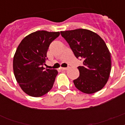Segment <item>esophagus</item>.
I'll return each mask as SVG.
<instances>
[{"instance_id": "obj_1", "label": "esophagus", "mask_w": 125, "mask_h": 125, "mask_svg": "<svg viewBox=\"0 0 125 125\" xmlns=\"http://www.w3.org/2000/svg\"><path fill=\"white\" fill-rule=\"evenodd\" d=\"M61 69L62 71H65V70H67L68 69V68L67 67H61Z\"/></svg>"}]
</instances>
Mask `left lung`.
I'll use <instances>...</instances> for the list:
<instances>
[{"instance_id":"left-lung-1","label":"left lung","mask_w":125,"mask_h":125,"mask_svg":"<svg viewBox=\"0 0 125 125\" xmlns=\"http://www.w3.org/2000/svg\"><path fill=\"white\" fill-rule=\"evenodd\" d=\"M74 56L83 60L78 67L80 76L73 80L75 87L84 93L91 94L104 87L110 77L112 60L104 41L97 34L83 28L61 31Z\"/></svg>"}]
</instances>
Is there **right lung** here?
Instances as JSON below:
<instances>
[{
  "instance_id": "right-lung-1",
  "label": "right lung",
  "mask_w": 125,
  "mask_h": 125,
  "mask_svg": "<svg viewBox=\"0 0 125 125\" xmlns=\"http://www.w3.org/2000/svg\"><path fill=\"white\" fill-rule=\"evenodd\" d=\"M60 34L38 30L26 36L17 49L13 60L15 77L22 91L31 97H42L52 87L58 71L43 65L49 45Z\"/></svg>"
}]
</instances>
